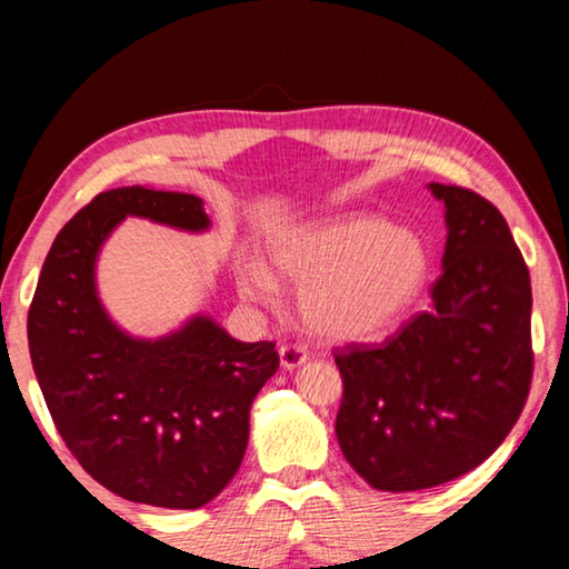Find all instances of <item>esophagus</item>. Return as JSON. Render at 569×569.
<instances>
[{"label":"esophagus","mask_w":569,"mask_h":569,"mask_svg":"<svg viewBox=\"0 0 569 569\" xmlns=\"http://www.w3.org/2000/svg\"><path fill=\"white\" fill-rule=\"evenodd\" d=\"M278 356H281V366L286 371H293V369H298V366L308 361V353H306L303 346L286 343V346H281V349H278Z\"/></svg>","instance_id":"esophagus-1"}]
</instances>
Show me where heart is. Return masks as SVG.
Masks as SVG:
<instances>
[{
    "label": "heart",
    "instance_id": "obj_1",
    "mask_svg": "<svg viewBox=\"0 0 569 569\" xmlns=\"http://www.w3.org/2000/svg\"><path fill=\"white\" fill-rule=\"evenodd\" d=\"M281 278L301 286L306 329L323 341H369L399 321L429 276L421 240L373 216H346L286 228L268 243ZM238 291L253 303H281L271 268L248 261Z\"/></svg>",
    "mask_w": 569,
    "mask_h": 569
}]
</instances>
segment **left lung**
I'll return each instance as SVG.
<instances>
[{
  "label": "left lung",
  "instance_id": "1",
  "mask_svg": "<svg viewBox=\"0 0 569 569\" xmlns=\"http://www.w3.org/2000/svg\"><path fill=\"white\" fill-rule=\"evenodd\" d=\"M427 188L447 223L431 311L381 346L336 351V437L381 492L439 487L479 467L512 431L532 381V286L507 220L477 192Z\"/></svg>",
  "mask_w": 569,
  "mask_h": 569
}]
</instances>
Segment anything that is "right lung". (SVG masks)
<instances>
[{"label":"right lung","instance_id":"add662e5","mask_svg":"<svg viewBox=\"0 0 569 569\" xmlns=\"http://www.w3.org/2000/svg\"><path fill=\"white\" fill-rule=\"evenodd\" d=\"M124 218L192 236L213 226L198 196L100 192L44 258L27 316L34 377L92 479L130 502L198 509L236 477L250 407L278 371V351L233 339L208 313L156 339L124 331L98 291L100 253Z\"/></svg>","mask_w":569,"mask_h":569}]
</instances>
